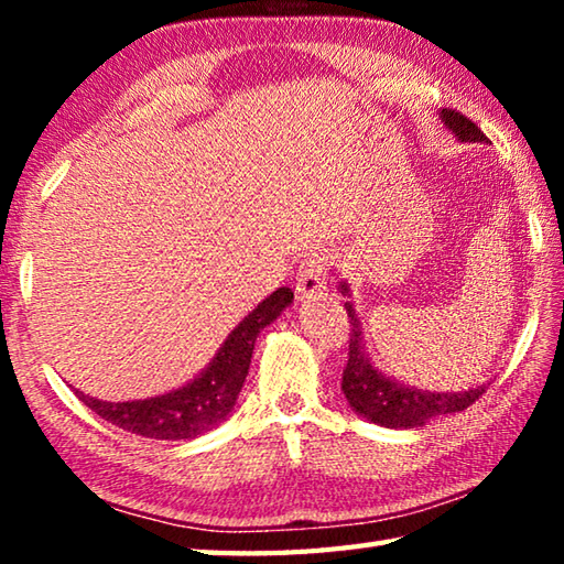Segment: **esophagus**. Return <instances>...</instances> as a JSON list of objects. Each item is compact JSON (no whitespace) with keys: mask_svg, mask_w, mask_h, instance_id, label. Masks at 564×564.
<instances>
[{"mask_svg":"<svg viewBox=\"0 0 564 564\" xmlns=\"http://www.w3.org/2000/svg\"><path fill=\"white\" fill-rule=\"evenodd\" d=\"M326 275H328V259L321 253L305 256L301 269H299V281H295V293L299 299H313L326 291Z\"/></svg>","mask_w":564,"mask_h":564,"instance_id":"obj_1","label":"esophagus"}]
</instances>
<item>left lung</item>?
<instances>
[{
    "mask_svg": "<svg viewBox=\"0 0 564 564\" xmlns=\"http://www.w3.org/2000/svg\"><path fill=\"white\" fill-rule=\"evenodd\" d=\"M441 117L445 127L451 129L460 141H485V133L475 123L463 117L455 109H443ZM343 293H348V285H340ZM350 318V340H348V362L343 368V393H346L350 408L368 417L370 423L386 427H420L427 420L460 413L470 408L477 398L485 393V386L463 390V393H427V390L408 388L395 383L393 378H386L373 368L368 360L366 348H362L360 323L352 305L346 303Z\"/></svg>",
    "mask_w": 564,
    "mask_h": 564,
    "instance_id": "obj_1",
    "label": "left lung"
}]
</instances>
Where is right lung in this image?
I'll use <instances>...</instances> for the list:
<instances>
[{
  "label": "right lung",
  "instance_id": "add662e5",
  "mask_svg": "<svg viewBox=\"0 0 564 564\" xmlns=\"http://www.w3.org/2000/svg\"><path fill=\"white\" fill-rule=\"evenodd\" d=\"M291 301L293 291L283 285L256 305L231 330L212 366L184 388L147 400H127V403H107V400L84 395L82 390H76V398L121 431L154 437V441H191L212 431L231 413L248 376V366H251L256 338L281 316Z\"/></svg>",
  "mask_w": 564,
  "mask_h": 564
}]
</instances>
